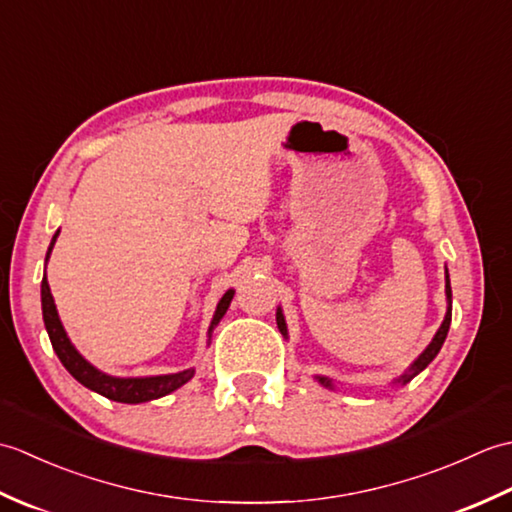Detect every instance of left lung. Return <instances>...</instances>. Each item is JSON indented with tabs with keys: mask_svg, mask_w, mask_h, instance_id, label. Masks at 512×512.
Wrapping results in <instances>:
<instances>
[{
	"mask_svg": "<svg viewBox=\"0 0 512 512\" xmlns=\"http://www.w3.org/2000/svg\"><path fill=\"white\" fill-rule=\"evenodd\" d=\"M447 301H449V308H447V314H444V321H442V325H440V330L436 332V336H433V341L427 345V350H424V352L416 358V361L411 363L409 372L402 374V376L396 380V383H400V385H407L413 376H418V374L422 372V369L427 367V365L433 361V358L438 356V352H440V347H442L444 339H447V332H449V325H451V281H449V270H447ZM277 325H279V332L284 334L286 339H288L286 321H284V314H281V308H277ZM317 380H319V383H321L323 387H328V389H332V387H334L330 378L317 376Z\"/></svg>",
	"mask_w": 512,
	"mask_h": 512,
	"instance_id": "8db88e82",
	"label": "left lung"
}]
</instances>
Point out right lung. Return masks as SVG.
Wrapping results in <instances>:
<instances>
[{"label":"right lung","mask_w":512,"mask_h":512,"mask_svg":"<svg viewBox=\"0 0 512 512\" xmlns=\"http://www.w3.org/2000/svg\"><path fill=\"white\" fill-rule=\"evenodd\" d=\"M57 235H59V231L54 233V237H52L48 255H46V262H48L50 253H52L54 242H57ZM233 295H235V290H228L226 295L220 299V303H217V310L213 314V321H211V328H209V339H211L213 328L217 323H220V319L226 314L228 306H231ZM41 310H43V323H46L50 343L54 347V352H57L59 361L63 363V367L68 369V372L76 380H79L83 387H88V389L96 391V394H101L105 398L116 400V402H127V405L156 400L160 396L171 394V391H176L184 383H189V380L195 374L193 367L184 369V372H178V374L145 376V378H116V376L99 372V369L90 365L79 352L74 350V345L70 343L68 334H65L61 319H59L57 306H54V299H52V292H50L46 275H43V281H41Z\"/></svg>","instance_id":"right-lung-1"}]
</instances>
